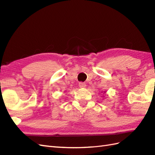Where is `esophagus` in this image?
Returning a JSON list of instances; mask_svg holds the SVG:
<instances>
[{"mask_svg":"<svg viewBox=\"0 0 155 155\" xmlns=\"http://www.w3.org/2000/svg\"><path fill=\"white\" fill-rule=\"evenodd\" d=\"M79 88H85L86 87V84L85 83L81 82V83H79Z\"/></svg>","mask_w":155,"mask_h":155,"instance_id":"34e87169","label":"esophagus"}]
</instances>
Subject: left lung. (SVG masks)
Here are the masks:
<instances>
[{"label":"left lung","instance_id":"left-lung-1","mask_svg":"<svg viewBox=\"0 0 155 155\" xmlns=\"http://www.w3.org/2000/svg\"><path fill=\"white\" fill-rule=\"evenodd\" d=\"M106 92V91H105V92Z\"/></svg>","mask_w":155,"mask_h":155}]
</instances>
